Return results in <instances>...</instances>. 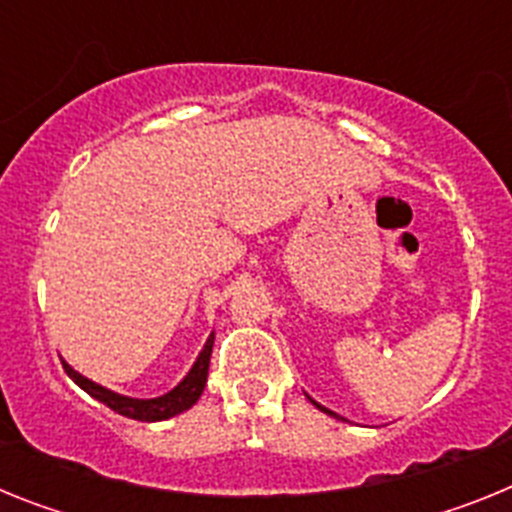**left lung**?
Segmentation results:
<instances>
[{
	"label": "left lung",
	"mask_w": 512,
	"mask_h": 512,
	"mask_svg": "<svg viewBox=\"0 0 512 512\" xmlns=\"http://www.w3.org/2000/svg\"><path fill=\"white\" fill-rule=\"evenodd\" d=\"M312 405H315V408H320V410H323V413H328V415H333V418H338V415H336V413H330V410H328V408H323V405H318V402H315V400H312Z\"/></svg>",
	"instance_id": "obj_1"
}]
</instances>
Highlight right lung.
Here are the masks:
<instances>
[{"label": "right lung", "mask_w": 512, "mask_h": 512, "mask_svg": "<svg viewBox=\"0 0 512 512\" xmlns=\"http://www.w3.org/2000/svg\"><path fill=\"white\" fill-rule=\"evenodd\" d=\"M212 341L215 336L207 338L205 348L200 351L194 366L189 369L187 377L182 382L176 384L174 390L166 392L161 397H153V400H133V397H125V395H117V392L107 390V387H99L97 382L92 379L81 377L79 372H74L66 361H63V369L79 384L81 390L92 395L94 400L104 402L107 408L115 410V413L125 415V418H133V420H143V423H156V420H166V418H174V415L184 413L194 405V402L200 400L202 390H205L207 384V369H210V356H212Z\"/></svg>", "instance_id": "add662e5"}]
</instances>
